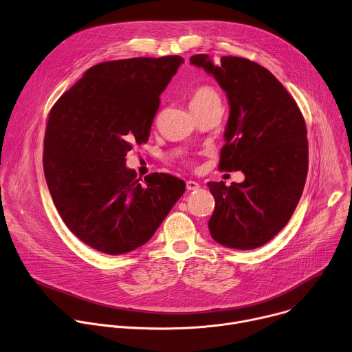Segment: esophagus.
I'll return each mask as SVG.
<instances>
[{"label": "esophagus", "mask_w": 352, "mask_h": 352, "mask_svg": "<svg viewBox=\"0 0 352 352\" xmlns=\"http://www.w3.org/2000/svg\"><path fill=\"white\" fill-rule=\"evenodd\" d=\"M186 188H187L188 191H194V190H198V188H199V184H198L197 182H194V180H187V182H186Z\"/></svg>", "instance_id": "esophagus-1"}]
</instances>
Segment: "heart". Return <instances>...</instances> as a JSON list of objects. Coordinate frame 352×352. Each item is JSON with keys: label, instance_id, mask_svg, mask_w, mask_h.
I'll return each instance as SVG.
<instances>
[{"label": "heart", "instance_id": "heart-1", "mask_svg": "<svg viewBox=\"0 0 352 352\" xmlns=\"http://www.w3.org/2000/svg\"><path fill=\"white\" fill-rule=\"evenodd\" d=\"M210 102H219V96L212 87H208V86L199 87L191 100V104H210Z\"/></svg>", "mask_w": 352, "mask_h": 352}]
</instances>
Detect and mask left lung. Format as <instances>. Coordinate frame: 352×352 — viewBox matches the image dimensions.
<instances>
[{
    "instance_id": "1",
    "label": "left lung",
    "mask_w": 352,
    "mask_h": 352,
    "mask_svg": "<svg viewBox=\"0 0 352 352\" xmlns=\"http://www.w3.org/2000/svg\"><path fill=\"white\" fill-rule=\"evenodd\" d=\"M226 91L230 115L219 170H241L243 183L209 182L215 210L208 222L212 239L229 248L254 250L290 221L308 173L304 116L290 93L270 72L245 58L206 54L190 58Z\"/></svg>"
}]
</instances>
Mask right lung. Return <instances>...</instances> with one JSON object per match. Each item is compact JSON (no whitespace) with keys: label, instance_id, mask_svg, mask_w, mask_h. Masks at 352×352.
Wrapping results in <instances>:
<instances>
[{"label":"right lung","instance_id":"right-lung-1","mask_svg":"<svg viewBox=\"0 0 352 352\" xmlns=\"http://www.w3.org/2000/svg\"><path fill=\"white\" fill-rule=\"evenodd\" d=\"M179 55L108 60L90 67L54 104L43 166L58 212L79 240L108 255L146 244L183 195V180L126 168L134 144L148 142L160 96Z\"/></svg>","mask_w":352,"mask_h":352}]
</instances>
